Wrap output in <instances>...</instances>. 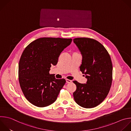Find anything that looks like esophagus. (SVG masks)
<instances>
[{
	"mask_svg": "<svg viewBox=\"0 0 131 131\" xmlns=\"http://www.w3.org/2000/svg\"><path fill=\"white\" fill-rule=\"evenodd\" d=\"M66 81L67 83H70L71 82V80H68V79H66Z\"/></svg>",
	"mask_w": 131,
	"mask_h": 131,
	"instance_id": "34e87169",
	"label": "esophagus"
}]
</instances>
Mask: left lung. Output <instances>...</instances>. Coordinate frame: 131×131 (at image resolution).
I'll use <instances>...</instances> for the list:
<instances>
[{"mask_svg":"<svg viewBox=\"0 0 131 131\" xmlns=\"http://www.w3.org/2000/svg\"><path fill=\"white\" fill-rule=\"evenodd\" d=\"M73 42L82 56L81 71L85 74L86 83L76 81L73 93L75 102L84 108H93L103 101L108 95L112 82L113 65L105 47L95 39L81 37Z\"/></svg>","mask_w":131,"mask_h":131,"instance_id":"1","label":"left lung"}]
</instances>
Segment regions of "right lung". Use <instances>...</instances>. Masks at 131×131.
<instances>
[{"label": "right lung", "mask_w": 131, "mask_h": 131, "mask_svg": "<svg viewBox=\"0 0 131 131\" xmlns=\"http://www.w3.org/2000/svg\"><path fill=\"white\" fill-rule=\"evenodd\" d=\"M71 41V38H39L23 51L18 64L19 82L24 96L34 105L45 107L57 100L66 80L57 79L49 71Z\"/></svg>", "instance_id": "right-lung-1"}]
</instances>
